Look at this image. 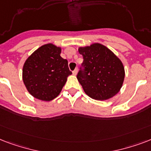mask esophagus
<instances>
[{
  "instance_id": "1",
  "label": "esophagus",
  "mask_w": 151,
  "mask_h": 151,
  "mask_svg": "<svg viewBox=\"0 0 151 151\" xmlns=\"http://www.w3.org/2000/svg\"><path fill=\"white\" fill-rule=\"evenodd\" d=\"M77 73H78V69L76 68L74 70H73V75H76V74H77Z\"/></svg>"
}]
</instances>
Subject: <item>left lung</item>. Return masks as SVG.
<instances>
[{"mask_svg": "<svg viewBox=\"0 0 151 151\" xmlns=\"http://www.w3.org/2000/svg\"><path fill=\"white\" fill-rule=\"evenodd\" d=\"M83 63L77 78L85 92L92 99L106 100L119 92L124 78L122 61L103 45L79 48Z\"/></svg>", "mask_w": 151, "mask_h": 151, "instance_id": "1", "label": "left lung"}]
</instances>
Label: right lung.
Returning <instances> with one entry per match:
<instances>
[{
    "mask_svg": "<svg viewBox=\"0 0 151 151\" xmlns=\"http://www.w3.org/2000/svg\"><path fill=\"white\" fill-rule=\"evenodd\" d=\"M61 48L47 44L37 49L26 60L22 80L28 92L37 99L50 101L59 96L72 74L68 62L60 56Z\"/></svg>",
    "mask_w": 151,
    "mask_h": 151,
    "instance_id": "1",
    "label": "right lung"
}]
</instances>
